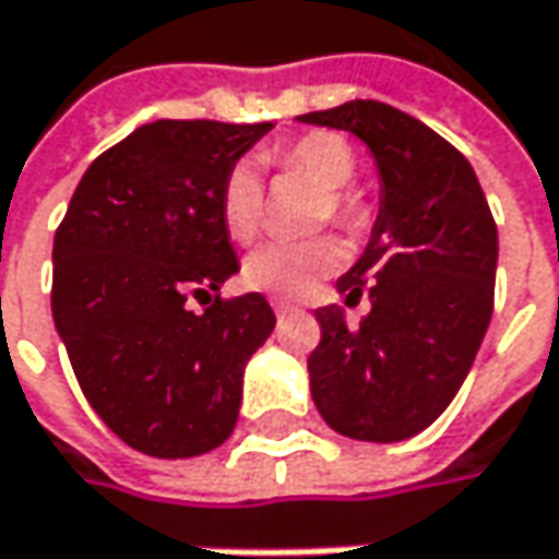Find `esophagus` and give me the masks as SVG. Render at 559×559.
Returning a JSON list of instances; mask_svg holds the SVG:
<instances>
[{"instance_id": "obj_1", "label": "esophagus", "mask_w": 559, "mask_h": 559, "mask_svg": "<svg viewBox=\"0 0 559 559\" xmlns=\"http://www.w3.org/2000/svg\"><path fill=\"white\" fill-rule=\"evenodd\" d=\"M272 310L278 312V316H287V312H297V307H294L290 300H281V297H275V300H272Z\"/></svg>"}]
</instances>
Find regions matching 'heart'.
<instances>
[{
  "instance_id": "1",
  "label": "heart",
  "mask_w": 559,
  "mask_h": 559,
  "mask_svg": "<svg viewBox=\"0 0 559 559\" xmlns=\"http://www.w3.org/2000/svg\"><path fill=\"white\" fill-rule=\"evenodd\" d=\"M269 160L287 177H300L319 189L312 205L316 224H338L347 234H360L370 224L367 199L347 182L357 177V151L335 132H307L269 154ZM217 214L230 240L247 243L262 224V182L249 164H234L217 192ZM345 262L332 237L316 240H272L243 259V284L252 290L304 297L322 278Z\"/></svg>"
}]
</instances>
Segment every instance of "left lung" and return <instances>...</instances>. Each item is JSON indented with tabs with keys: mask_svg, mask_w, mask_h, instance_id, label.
I'll use <instances>...</instances> for the list:
<instances>
[{
	"mask_svg": "<svg viewBox=\"0 0 559 559\" xmlns=\"http://www.w3.org/2000/svg\"><path fill=\"white\" fill-rule=\"evenodd\" d=\"M300 122L347 129L373 151L382 180L364 255L338 278L370 312L347 329L316 310L310 392L322 420L350 440L399 443L430 427L465 382L493 312L497 224L465 154L420 119L350 100Z\"/></svg>",
	"mask_w": 559,
	"mask_h": 559,
	"instance_id": "1",
	"label": "left lung"
}]
</instances>
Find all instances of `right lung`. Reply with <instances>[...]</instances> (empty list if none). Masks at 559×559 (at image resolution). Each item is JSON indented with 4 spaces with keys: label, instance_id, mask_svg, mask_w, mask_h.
<instances>
[{
    "label": "right lung",
    "instance_id": "add662e5",
    "mask_svg": "<svg viewBox=\"0 0 559 559\" xmlns=\"http://www.w3.org/2000/svg\"><path fill=\"white\" fill-rule=\"evenodd\" d=\"M272 122L157 119L104 151L52 240V322L84 399L154 459L212 452L237 427L247 360L275 329L217 214L227 170ZM195 296L205 313L188 310Z\"/></svg>",
    "mask_w": 559,
    "mask_h": 559
}]
</instances>
